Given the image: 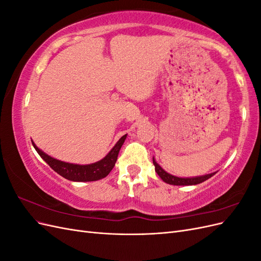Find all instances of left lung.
Returning a JSON list of instances; mask_svg holds the SVG:
<instances>
[{
	"label": "left lung",
	"mask_w": 261,
	"mask_h": 261,
	"mask_svg": "<svg viewBox=\"0 0 261 261\" xmlns=\"http://www.w3.org/2000/svg\"><path fill=\"white\" fill-rule=\"evenodd\" d=\"M153 165H154V170L156 172V174L161 177V179L165 183L171 184V185H197L200 184L202 181L207 180L211 176L216 174L215 173H211V174L207 175H201V176H196V177H177L172 174H169L168 172H165L159 164H158L154 160V158H152Z\"/></svg>",
	"instance_id": "obj_1"
}]
</instances>
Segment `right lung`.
I'll list each match as a JSON object with an SVG mask.
<instances>
[{
	"label": "right lung",
	"mask_w": 261,
	"mask_h": 261,
	"mask_svg": "<svg viewBox=\"0 0 261 261\" xmlns=\"http://www.w3.org/2000/svg\"><path fill=\"white\" fill-rule=\"evenodd\" d=\"M126 136H127V134L120 138V140H118L115 146L111 149V151H110L103 159L98 162L86 165L67 163L57 160L54 159V158L44 153L41 149H39L35 145L34 141L33 145L39 155L50 165L51 169H53L61 176L73 181H92L106 177L114 168L118 152H120V149L124 144Z\"/></svg>",
	"instance_id": "1"
}]
</instances>
